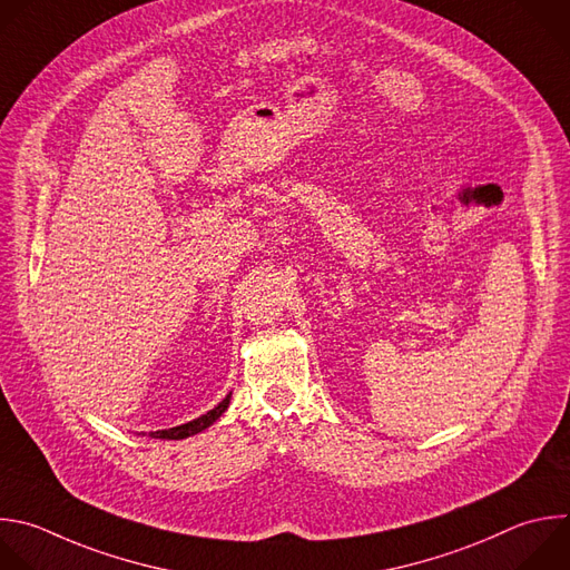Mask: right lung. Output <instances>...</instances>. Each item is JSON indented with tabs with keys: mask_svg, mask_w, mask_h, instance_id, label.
<instances>
[{
	"mask_svg": "<svg viewBox=\"0 0 570 570\" xmlns=\"http://www.w3.org/2000/svg\"><path fill=\"white\" fill-rule=\"evenodd\" d=\"M228 403H230V394L215 407V410H210L208 414H204V416H199V419H195V421H189V423H185V425H178V428H171V430H158V432H151L149 436L151 439H167V441H178V439H187V436H193V434H199V432H204L206 428H210L224 412H226V407H228Z\"/></svg>",
	"mask_w": 570,
	"mask_h": 570,
	"instance_id": "1",
	"label": "right lung"
}]
</instances>
